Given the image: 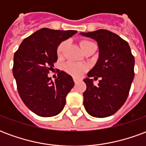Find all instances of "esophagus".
Here are the masks:
<instances>
[{
  "label": "esophagus",
  "mask_w": 146,
  "mask_h": 146,
  "mask_svg": "<svg viewBox=\"0 0 146 146\" xmlns=\"http://www.w3.org/2000/svg\"><path fill=\"white\" fill-rule=\"evenodd\" d=\"M73 81H74V83H75V84H77V80L75 79V78H73Z\"/></svg>",
  "instance_id": "1"
}]
</instances>
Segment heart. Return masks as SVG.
Returning a JSON list of instances; mask_svg holds the SVG:
<instances>
[{"mask_svg":"<svg viewBox=\"0 0 146 146\" xmlns=\"http://www.w3.org/2000/svg\"><path fill=\"white\" fill-rule=\"evenodd\" d=\"M66 41H62L58 46L57 55L58 58L62 56V54H63L65 48L66 46ZM92 44H94V43L89 41V40H83L80 42V45L83 51L88 45ZM63 69L67 73H69L71 76H74V77H80V76H82L83 73L86 71L87 67L84 65H82V64H77L75 63V62H66L64 65Z\"/></svg>","mask_w":146,"mask_h":146,"instance_id":"1","label":"heart"}]
</instances>
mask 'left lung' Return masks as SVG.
Returning <instances> with one entry per match:
<instances>
[{
  "label": "left lung",
  "mask_w": 146,
  "mask_h": 146,
  "mask_svg": "<svg viewBox=\"0 0 146 146\" xmlns=\"http://www.w3.org/2000/svg\"><path fill=\"white\" fill-rule=\"evenodd\" d=\"M80 34L95 40L99 50L97 62L84 80L87 85L84 106L91 116L107 117L117 112L127 98L135 76V57L128 43L109 30ZM91 77H101L98 86L94 85Z\"/></svg>",
  "instance_id": "obj_1"
}]
</instances>
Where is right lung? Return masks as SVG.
Segmentation results:
<instances>
[{"instance_id":"add662e5","label":"right lung","mask_w":146,"mask_h":146,"mask_svg":"<svg viewBox=\"0 0 146 146\" xmlns=\"http://www.w3.org/2000/svg\"><path fill=\"white\" fill-rule=\"evenodd\" d=\"M76 30L43 28L23 40L14 54L12 73L21 99L32 112L50 117L62 112L74 86L72 76L59 71L54 81L48 74L57 62V48Z\"/></svg>"}]
</instances>
